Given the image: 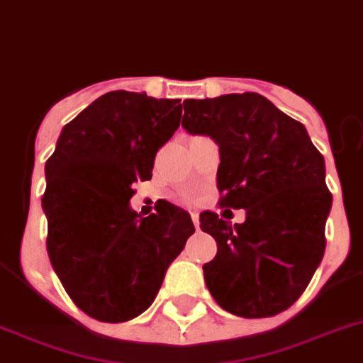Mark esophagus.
Returning <instances> with one entry per match:
<instances>
[{
  "instance_id": "esophagus-1",
  "label": "esophagus",
  "mask_w": 363,
  "mask_h": 363,
  "mask_svg": "<svg viewBox=\"0 0 363 363\" xmlns=\"http://www.w3.org/2000/svg\"><path fill=\"white\" fill-rule=\"evenodd\" d=\"M191 218H193L194 228H200V215H198V213H191Z\"/></svg>"
}]
</instances>
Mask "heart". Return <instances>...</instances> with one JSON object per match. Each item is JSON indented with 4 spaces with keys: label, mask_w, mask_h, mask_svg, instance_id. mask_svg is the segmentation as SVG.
I'll return each instance as SVG.
<instances>
[{
    "label": "heart",
    "mask_w": 363,
    "mask_h": 363,
    "mask_svg": "<svg viewBox=\"0 0 363 363\" xmlns=\"http://www.w3.org/2000/svg\"><path fill=\"white\" fill-rule=\"evenodd\" d=\"M191 200H194V194H185V202H191Z\"/></svg>",
    "instance_id": "1"
}]
</instances>
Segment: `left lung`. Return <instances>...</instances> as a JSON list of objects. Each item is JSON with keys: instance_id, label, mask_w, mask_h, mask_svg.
<instances>
[{"instance_id": "8db88e82", "label": "left lung", "mask_w": 363, "mask_h": 363, "mask_svg": "<svg viewBox=\"0 0 363 363\" xmlns=\"http://www.w3.org/2000/svg\"><path fill=\"white\" fill-rule=\"evenodd\" d=\"M184 126L220 147V207L246 209L231 225L203 211L200 228L216 240L203 264L211 296L240 318L286 311L311 283L325 253L333 194L325 161L305 126L259 93H231L184 102Z\"/></svg>"}]
</instances>
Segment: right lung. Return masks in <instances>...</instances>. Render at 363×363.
<instances>
[{
  "instance_id": "obj_1",
  "label": "right lung",
  "mask_w": 363,
  "mask_h": 363,
  "mask_svg": "<svg viewBox=\"0 0 363 363\" xmlns=\"http://www.w3.org/2000/svg\"><path fill=\"white\" fill-rule=\"evenodd\" d=\"M179 117L178 99L110 91L64 126L45 163L49 261L93 320L121 323L147 311L194 233L189 213L165 200L145 218L128 206Z\"/></svg>"
}]
</instances>
